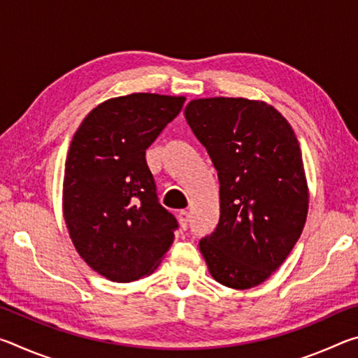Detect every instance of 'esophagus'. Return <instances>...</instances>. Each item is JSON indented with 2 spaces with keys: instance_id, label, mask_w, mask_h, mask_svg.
Returning a JSON list of instances; mask_svg holds the SVG:
<instances>
[{
  "instance_id": "1",
  "label": "esophagus",
  "mask_w": 358,
  "mask_h": 358,
  "mask_svg": "<svg viewBox=\"0 0 358 358\" xmlns=\"http://www.w3.org/2000/svg\"><path fill=\"white\" fill-rule=\"evenodd\" d=\"M177 217H178L180 227H181V229H186V227H187V222H189V213H187L186 210H181L180 213L177 215Z\"/></svg>"
}]
</instances>
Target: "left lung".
<instances>
[{
	"mask_svg": "<svg viewBox=\"0 0 358 358\" xmlns=\"http://www.w3.org/2000/svg\"><path fill=\"white\" fill-rule=\"evenodd\" d=\"M185 118L221 185L220 222L199 243L210 275L230 289L256 287L280 268L305 227L310 189L300 143L264 101L192 99Z\"/></svg>",
	"mask_w": 358,
	"mask_h": 358,
	"instance_id": "1",
	"label": "left lung"
}]
</instances>
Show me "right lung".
Wrapping results in <instances>:
<instances>
[{
    "label": "right lung",
    "instance_id": "obj_1",
    "mask_svg": "<svg viewBox=\"0 0 358 358\" xmlns=\"http://www.w3.org/2000/svg\"><path fill=\"white\" fill-rule=\"evenodd\" d=\"M185 96L110 98L78 126L66 157L63 216L90 268L113 282L153 273L178 227L157 202L145 151L183 107Z\"/></svg>",
    "mask_w": 358,
    "mask_h": 358
}]
</instances>
